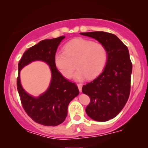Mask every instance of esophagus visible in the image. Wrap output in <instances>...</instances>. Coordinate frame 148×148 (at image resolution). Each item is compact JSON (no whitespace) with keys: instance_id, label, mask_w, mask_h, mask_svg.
Listing matches in <instances>:
<instances>
[{"instance_id":"1","label":"esophagus","mask_w":148,"mask_h":148,"mask_svg":"<svg viewBox=\"0 0 148 148\" xmlns=\"http://www.w3.org/2000/svg\"><path fill=\"white\" fill-rule=\"evenodd\" d=\"M77 86H78V88H79V92L82 91V86H83V85L81 84H78Z\"/></svg>"}]
</instances>
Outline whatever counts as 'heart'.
Returning <instances> with one entry per match:
<instances>
[{
    "mask_svg": "<svg viewBox=\"0 0 148 148\" xmlns=\"http://www.w3.org/2000/svg\"><path fill=\"white\" fill-rule=\"evenodd\" d=\"M108 60V51L101 43L79 38L67 42L63 51L56 53L54 63L67 79L72 78L75 68V79H94L104 69ZM76 66H75V64Z\"/></svg>",
    "mask_w": 148,
    "mask_h": 148,
    "instance_id": "obj_1",
    "label": "heart"
}]
</instances>
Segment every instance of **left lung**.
Instances as JSON below:
<instances>
[{
  "mask_svg": "<svg viewBox=\"0 0 148 148\" xmlns=\"http://www.w3.org/2000/svg\"><path fill=\"white\" fill-rule=\"evenodd\" d=\"M80 34L95 39L108 51L102 73L82 88L90 99L86 108L87 115L96 121H108L119 114L130 97L132 63L128 48L113 34L103 31Z\"/></svg>",
  "mask_w": 148,
  "mask_h": 148,
  "instance_id": "obj_1",
  "label": "left lung"
}]
</instances>
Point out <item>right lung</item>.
Masks as SVG:
<instances>
[{
  "label": "right lung",
  "mask_w": 148,
  "mask_h": 148,
  "mask_svg": "<svg viewBox=\"0 0 148 148\" xmlns=\"http://www.w3.org/2000/svg\"><path fill=\"white\" fill-rule=\"evenodd\" d=\"M44 40L25 51L18 64L16 86L23 109L37 123L45 126H57L63 123L67 115L69 102L79 95L77 86L63 77L54 63V56L60 42L64 38ZM41 60L48 64L52 80L47 90L38 98L28 94L22 88L20 71L33 61Z\"/></svg>",
  "instance_id": "add662e5"
}]
</instances>
